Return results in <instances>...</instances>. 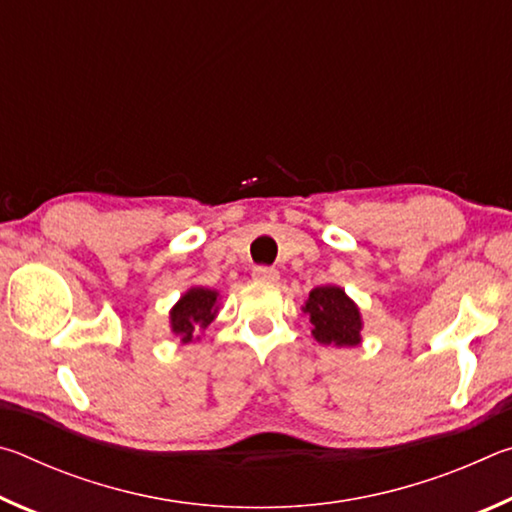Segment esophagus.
I'll list each match as a JSON object with an SVG mask.
<instances>
[{
    "label": "esophagus",
    "instance_id": "34e87169",
    "mask_svg": "<svg viewBox=\"0 0 512 512\" xmlns=\"http://www.w3.org/2000/svg\"><path fill=\"white\" fill-rule=\"evenodd\" d=\"M253 280H257V282H277V280H280V273H277L273 266H255L253 268Z\"/></svg>",
    "mask_w": 512,
    "mask_h": 512
}]
</instances>
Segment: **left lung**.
<instances>
[{
	"mask_svg": "<svg viewBox=\"0 0 512 512\" xmlns=\"http://www.w3.org/2000/svg\"><path fill=\"white\" fill-rule=\"evenodd\" d=\"M305 311L314 325L318 343L352 348L361 341V316L354 302L339 287H316L309 293Z\"/></svg>",
	"mask_w": 512,
	"mask_h": 512,
	"instance_id": "1",
	"label": "left lung"
}]
</instances>
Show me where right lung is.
Wrapping results in <instances>:
<instances>
[{
    "mask_svg": "<svg viewBox=\"0 0 512 512\" xmlns=\"http://www.w3.org/2000/svg\"><path fill=\"white\" fill-rule=\"evenodd\" d=\"M216 296L219 293L212 289H192L171 309V329L183 343L194 339L196 329H205L212 323L216 316Z\"/></svg>",
    "mask_w": 512,
    "mask_h": 512,
    "instance_id": "add662e5",
    "label": "right lung"
}]
</instances>
